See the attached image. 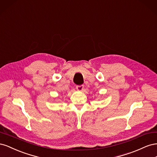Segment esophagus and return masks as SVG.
I'll return each instance as SVG.
<instances>
[{"label":"esophagus","mask_w":157,"mask_h":157,"mask_svg":"<svg viewBox=\"0 0 157 157\" xmlns=\"http://www.w3.org/2000/svg\"><path fill=\"white\" fill-rule=\"evenodd\" d=\"M77 89L78 91H82L84 89V86L83 85H78V86H77Z\"/></svg>","instance_id":"obj_1"}]
</instances>
